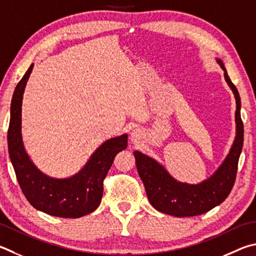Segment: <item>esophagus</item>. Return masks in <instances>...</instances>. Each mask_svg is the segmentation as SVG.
<instances>
[{"mask_svg": "<svg viewBox=\"0 0 256 256\" xmlns=\"http://www.w3.org/2000/svg\"><path fill=\"white\" fill-rule=\"evenodd\" d=\"M141 138H142V131L140 128H134L131 132V134H130V138H131V141L134 143H136Z\"/></svg>", "mask_w": 256, "mask_h": 256, "instance_id": "34e87169", "label": "esophagus"}]
</instances>
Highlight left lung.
Returning a JSON list of instances; mask_svg holds the SVG:
<instances>
[{
	"instance_id": "8db88e82",
	"label": "left lung",
	"mask_w": 256,
	"mask_h": 256,
	"mask_svg": "<svg viewBox=\"0 0 256 256\" xmlns=\"http://www.w3.org/2000/svg\"><path fill=\"white\" fill-rule=\"evenodd\" d=\"M216 62L224 70L225 80L235 96L236 136L228 154L215 172L199 184L180 182L153 158L140 151L133 152L148 202L156 210L171 216L189 217L207 212L225 200L235 182L244 138L240 98L238 88L227 75L224 64L220 58H216Z\"/></svg>"
}]
</instances>
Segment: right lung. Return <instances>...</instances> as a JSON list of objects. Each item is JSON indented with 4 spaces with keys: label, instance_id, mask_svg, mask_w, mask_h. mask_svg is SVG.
<instances>
[{
    "label": "right lung",
    "instance_id": "1",
    "mask_svg": "<svg viewBox=\"0 0 256 256\" xmlns=\"http://www.w3.org/2000/svg\"><path fill=\"white\" fill-rule=\"evenodd\" d=\"M34 64L18 82L12 96L10 125L8 131V156L18 182L32 206L51 216L80 218L100 206L103 197V180L115 156L128 146V134L108 138L92 152L85 166L68 178H52L31 161L23 144L22 100Z\"/></svg>",
    "mask_w": 256,
    "mask_h": 256
}]
</instances>
